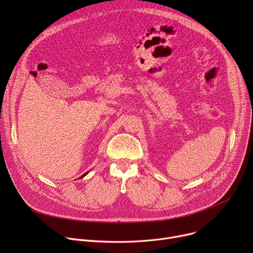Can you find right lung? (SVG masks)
Wrapping results in <instances>:
<instances>
[{
	"label": "right lung",
	"mask_w": 253,
	"mask_h": 253,
	"mask_svg": "<svg viewBox=\"0 0 253 253\" xmlns=\"http://www.w3.org/2000/svg\"><path fill=\"white\" fill-rule=\"evenodd\" d=\"M87 174H88V172H86V173H84V174H83L82 176H80V178H82V177H84V176H85V175H87Z\"/></svg>",
	"instance_id": "obj_1"
}]
</instances>
